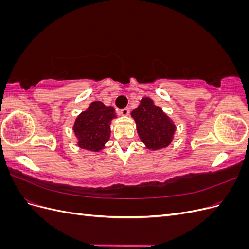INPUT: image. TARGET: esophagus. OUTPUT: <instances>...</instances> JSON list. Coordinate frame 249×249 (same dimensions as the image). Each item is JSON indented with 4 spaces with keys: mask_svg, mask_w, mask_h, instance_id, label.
Returning <instances> with one entry per match:
<instances>
[{
    "mask_svg": "<svg viewBox=\"0 0 249 249\" xmlns=\"http://www.w3.org/2000/svg\"><path fill=\"white\" fill-rule=\"evenodd\" d=\"M129 113H130V109L129 108H124V109L120 110L119 114L123 115V116H127V115H129Z\"/></svg>",
    "mask_w": 249,
    "mask_h": 249,
    "instance_id": "obj_1",
    "label": "esophagus"
}]
</instances>
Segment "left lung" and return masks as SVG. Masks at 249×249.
Instances as JSON below:
<instances>
[{
  "instance_id": "left-lung-1",
  "label": "left lung",
  "mask_w": 249,
  "mask_h": 249,
  "mask_svg": "<svg viewBox=\"0 0 249 249\" xmlns=\"http://www.w3.org/2000/svg\"><path fill=\"white\" fill-rule=\"evenodd\" d=\"M137 126L141 141L148 149H161L168 146L176 132V124L156 106L149 97H143L139 106L131 113Z\"/></svg>"
}]
</instances>
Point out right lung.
Returning a JSON list of instances; mask_svg holds the SVG:
<instances>
[{
  "mask_svg": "<svg viewBox=\"0 0 249 249\" xmlns=\"http://www.w3.org/2000/svg\"><path fill=\"white\" fill-rule=\"evenodd\" d=\"M116 117L113 107L95 101L86 111L78 115L72 130L78 139V146L91 152H100L110 138V124Z\"/></svg>",
  "mask_w": 249,
  "mask_h": 249,
  "instance_id": "1",
  "label": "right lung"
}]
</instances>
